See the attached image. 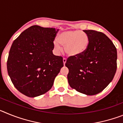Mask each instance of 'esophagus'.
<instances>
[{"mask_svg": "<svg viewBox=\"0 0 123 123\" xmlns=\"http://www.w3.org/2000/svg\"><path fill=\"white\" fill-rule=\"evenodd\" d=\"M63 64H64V65H65V63L67 62V59H66L65 58H63Z\"/></svg>", "mask_w": 123, "mask_h": 123, "instance_id": "esophagus-1", "label": "esophagus"}]
</instances>
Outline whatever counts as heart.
Here are the masks:
<instances>
[{
	"label": "heart",
	"instance_id": "b5f03b06",
	"mask_svg": "<svg viewBox=\"0 0 123 123\" xmlns=\"http://www.w3.org/2000/svg\"><path fill=\"white\" fill-rule=\"evenodd\" d=\"M89 43V37L84 32L80 31H67L58 34V41H54V45L57 52L62 51L61 45H62L65 46V52L68 55L77 56L87 49Z\"/></svg>",
	"mask_w": 123,
	"mask_h": 123
}]
</instances>
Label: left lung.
<instances>
[{"instance_id":"1","label":"left lung","mask_w":123,"mask_h":123,"mask_svg":"<svg viewBox=\"0 0 123 123\" xmlns=\"http://www.w3.org/2000/svg\"><path fill=\"white\" fill-rule=\"evenodd\" d=\"M83 31L89 37V45L82 54L67 59V78L71 88L94 95L102 92L113 79L117 68V51L105 34L94 30Z\"/></svg>"}]
</instances>
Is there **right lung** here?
I'll use <instances>...</instances> for the list:
<instances>
[{
	"label": "right lung",
	"instance_id": "right-lung-1",
	"mask_svg": "<svg viewBox=\"0 0 123 123\" xmlns=\"http://www.w3.org/2000/svg\"><path fill=\"white\" fill-rule=\"evenodd\" d=\"M58 29L34 25L13 41L7 60V71L17 90L29 97L46 93L63 67L62 56L53 54Z\"/></svg>",
	"mask_w": 123,
	"mask_h": 123
}]
</instances>
